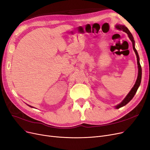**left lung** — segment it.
<instances>
[{"mask_svg": "<svg viewBox=\"0 0 150 150\" xmlns=\"http://www.w3.org/2000/svg\"><path fill=\"white\" fill-rule=\"evenodd\" d=\"M116 28L120 30H122L123 31L125 32L127 35H128L130 40H131V41L132 42V46H133V49H134V51L135 52V54L137 55V64H138V77L137 81L135 82V84L134 85V87L132 88V90H130V91L129 92V93L127 95V96L125 97V98L124 99L121 103H120L119 104H118L117 106H115L116 109H119L121 107L124 106L125 105H126L129 102H130L131 101V99L134 98V96H135V93L138 90V87H139L140 83H141V80H142V67L141 65L140 64V61H139V56H138V52L137 51V50L135 47V41L134 40V37H133L132 35L131 34V33L130 32V31L129 30V29L125 26V25H116Z\"/></svg>", "mask_w": 150, "mask_h": 150, "instance_id": "8db88e82", "label": "left lung"}]
</instances>
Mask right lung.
<instances>
[{
  "label": "right lung",
  "instance_id": "1",
  "mask_svg": "<svg viewBox=\"0 0 150 150\" xmlns=\"http://www.w3.org/2000/svg\"><path fill=\"white\" fill-rule=\"evenodd\" d=\"M28 106H30V107H31V108H33V107H32V106H30V105H28Z\"/></svg>",
  "mask_w": 150,
  "mask_h": 150
}]
</instances>
